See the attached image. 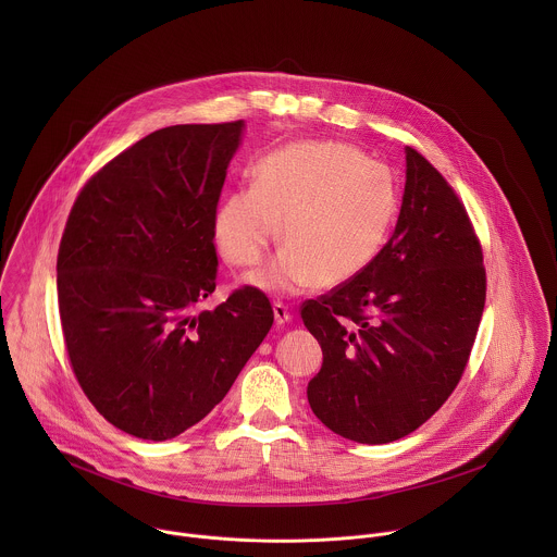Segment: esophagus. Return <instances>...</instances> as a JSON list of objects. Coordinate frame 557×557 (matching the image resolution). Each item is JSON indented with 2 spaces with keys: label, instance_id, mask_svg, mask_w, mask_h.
I'll use <instances>...</instances> for the list:
<instances>
[{
  "label": "esophagus",
  "instance_id": "34e87169",
  "mask_svg": "<svg viewBox=\"0 0 557 557\" xmlns=\"http://www.w3.org/2000/svg\"><path fill=\"white\" fill-rule=\"evenodd\" d=\"M274 319H276V323H278V325L287 323V321L292 319L289 307H287V305H283V302H274Z\"/></svg>",
  "mask_w": 557,
  "mask_h": 557
}]
</instances>
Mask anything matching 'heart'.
Instances as JSON below:
<instances>
[{
    "mask_svg": "<svg viewBox=\"0 0 557 557\" xmlns=\"http://www.w3.org/2000/svg\"><path fill=\"white\" fill-rule=\"evenodd\" d=\"M397 199L388 166L347 144L302 141L259 160L252 188H239L221 203L214 234L232 265L252 268L283 225L287 246L250 283L274 294L313 283L338 287L377 259Z\"/></svg>",
    "mask_w": 557,
    "mask_h": 557,
    "instance_id": "1",
    "label": "heart"
}]
</instances>
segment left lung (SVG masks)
Returning a JSON list of instances; mask_svg holds the SVG:
<instances>
[{
  "mask_svg": "<svg viewBox=\"0 0 557 557\" xmlns=\"http://www.w3.org/2000/svg\"><path fill=\"white\" fill-rule=\"evenodd\" d=\"M397 227L354 281L307 300L300 315L323 351L313 413L360 444L424 424L457 388L486 298L482 246L446 177L405 148Z\"/></svg>",
  "mask_w": 557,
  "mask_h": 557,
  "instance_id": "8db88e82",
  "label": "left lung"
}]
</instances>
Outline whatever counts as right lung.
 Masks as SVG:
<instances>
[{"label":"right lung","instance_id":"obj_1","mask_svg":"<svg viewBox=\"0 0 557 557\" xmlns=\"http://www.w3.org/2000/svg\"><path fill=\"white\" fill-rule=\"evenodd\" d=\"M244 122L177 124L144 137L81 188L58 252L73 373L120 431L164 442L219 405L272 327L250 285L216 289L214 219Z\"/></svg>","mask_w":557,"mask_h":557}]
</instances>
